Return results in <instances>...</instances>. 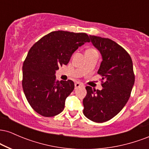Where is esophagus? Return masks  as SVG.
<instances>
[{
	"instance_id": "esophagus-1",
	"label": "esophagus",
	"mask_w": 149,
	"mask_h": 149,
	"mask_svg": "<svg viewBox=\"0 0 149 149\" xmlns=\"http://www.w3.org/2000/svg\"><path fill=\"white\" fill-rule=\"evenodd\" d=\"M80 87H84V85L79 83V82H76V83H75V89L80 88Z\"/></svg>"
}]
</instances>
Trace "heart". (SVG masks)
Returning a JSON list of instances; mask_svg holds the SVG:
<instances>
[{"mask_svg": "<svg viewBox=\"0 0 149 149\" xmlns=\"http://www.w3.org/2000/svg\"><path fill=\"white\" fill-rule=\"evenodd\" d=\"M97 52L96 49L94 48V47H88V48H87L86 51H85V52Z\"/></svg>", "mask_w": 149, "mask_h": 149, "instance_id": "heart-1", "label": "heart"}]
</instances>
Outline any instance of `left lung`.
Returning a JSON list of instances; mask_svg holds the SVG:
<instances>
[{
	"label": "left lung",
	"mask_w": 149,
	"mask_h": 149,
	"mask_svg": "<svg viewBox=\"0 0 149 149\" xmlns=\"http://www.w3.org/2000/svg\"><path fill=\"white\" fill-rule=\"evenodd\" d=\"M102 56L97 73L102 76V90L86 86L83 113L95 123H104L117 115L130 97L134 83L131 57L123 47L109 38L90 36Z\"/></svg>",
	"instance_id": "8db88e82"
}]
</instances>
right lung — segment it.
Instances as JSON below:
<instances>
[{
    "mask_svg": "<svg viewBox=\"0 0 149 149\" xmlns=\"http://www.w3.org/2000/svg\"><path fill=\"white\" fill-rule=\"evenodd\" d=\"M90 41L87 33L57 31L45 35L31 47L22 67V88L36 112L52 117L64 110L74 83L71 80L59 82L55 72L69 63L78 47Z\"/></svg>",
    "mask_w": 149,
    "mask_h": 149,
    "instance_id": "obj_1",
    "label": "right lung"
}]
</instances>
